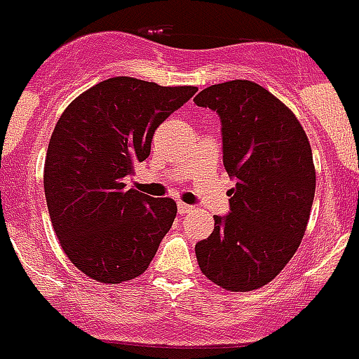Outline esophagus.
I'll return each instance as SVG.
<instances>
[{"label":"esophagus","mask_w":359,"mask_h":359,"mask_svg":"<svg viewBox=\"0 0 359 359\" xmlns=\"http://www.w3.org/2000/svg\"><path fill=\"white\" fill-rule=\"evenodd\" d=\"M191 209H194V205L184 204V202H178V212H180V215H187V212H190Z\"/></svg>","instance_id":"esophagus-1"}]
</instances>
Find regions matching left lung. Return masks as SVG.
<instances>
[{
  "instance_id": "obj_1",
  "label": "left lung",
  "mask_w": 359,
  "mask_h": 359,
  "mask_svg": "<svg viewBox=\"0 0 359 359\" xmlns=\"http://www.w3.org/2000/svg\"><path fill=\"white\" fill-rule=\"evenodd\" d=\"M194 102L218 113L223 165L236 180L230 212L195 244L198 267L229 292H253L302 243L316 190L311 144L292 109L255 81L211 85Z\"/></svg>"
}]
</instances>
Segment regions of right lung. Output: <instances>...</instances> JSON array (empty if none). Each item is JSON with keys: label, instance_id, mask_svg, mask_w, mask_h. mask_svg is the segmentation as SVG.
<instances>
[{"label": "right lung", "instance_id": "right-lung-1", "mask_svg": "<svg viewBox=\"0 0 359 359\" xmlns=\"http://www.w3.org/2000/svg\"><path fill=\"white\" fill-rule=\"evenodd\" d=\"M197 87L115 76L78 95L60 115L45 158V197L64 253L104 285L148 269L176 218V202L127 188L157 127Z\"/></svg>", "mask_w": 359, "mask_h": 359}]
</instances>
